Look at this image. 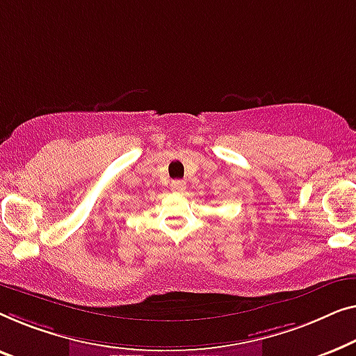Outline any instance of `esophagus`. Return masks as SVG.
I'll list each match as a JSON object with an SVG mask.
<instances>
[{"mask_svg":"<svg viewBox=\"0 0 356 356\" xmlns=\"http://www.w3.org/2000/svg\"><path fill=\"white\" fill-rule=\"evenodd\" d=\"M171 188H172V192L182 193L184 190H185V182H184V180H172Z\"/></svg>","mask_w":356,"mask_h":356,"instance_id":"obj_1","label":"esophagus"}]
</instances>
